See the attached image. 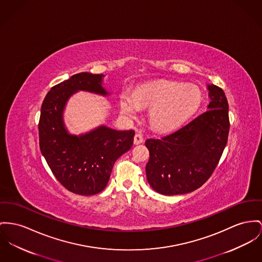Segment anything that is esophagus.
Instances as JSON below:
<instances>
[{"instance_id":"obj_1","label":"esophagus","mask_w":262,"mask_h":262,"mask_svg":"<svg viewBox=\"0 0 262 262\" xmlns=\"http://www.w3.org/2000/svg\"><path fill=\"white\" fill-rule=\"evenodd\" d=\"M143 141H144V138H143L142 134L136 133L135 136H134V144L135 145H139L141 143H143Z\"/></svg>"}]
</instances>
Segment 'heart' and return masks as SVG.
Segmentation results:
<instances>
[{
  "label": "heart",
  "mask_w": 262,
  "mask_h": 262,
  "mask_svg": "<svg viewBox=\"0 0 262 262\" xmlns=\"http://www.w3.org/2000/svg\"><path fill=\"white\" fill-rule=\"evenodd\" d=\"M201 93L193 86L176 81H158L143 84L135 92L126 90L120 97L123 114L136 117L143 107H152L151 126L160 132L171 131L198 109Z\"/></svg>",
  "instance_id": "heart-1"
}]
</instances>
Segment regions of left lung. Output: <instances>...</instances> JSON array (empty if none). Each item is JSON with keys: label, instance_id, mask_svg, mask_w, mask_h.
Masks as SVG:
<instances>
[{"label": "left lung", "instance_id": "left-lung-1", "mask_svg": "<svg viewBox=\"0 0 262 262\" xmlns=\"http://www.w3.org/2000/svg\"><path fill=\"white\" fill-rule=\"evenodd\" d=\"M209 110L173 133L146 140L150 152L146 176L159 193L174 195L202 187L216 168L229 131L228 103L224 90L208 85Z\"/></svg>", "mask_w": 262, "mask_h": 262}]
</instances>
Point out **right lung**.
<instances>
[{
    "mask_svg": "<svg viewBox=\"0 0 262 262\" xmlns=\"http://www.w3.org/2000/svg\"><path fill=\"white\" fill-rule=\"evenodd\" d=\"M103 74L80 72L48 92L38 122L39 149L56 180L70 192L91 195L103 191L116 160L133 145V130L117 131L106 126L83 135H71L63 123L70 96L79 91L100 95Z\"/></svg>",
    "mask_w": 262,
    "mask_h": 262,
    "instance_id": "add662e5",
    "label": "right lung"
}]
</instances>
